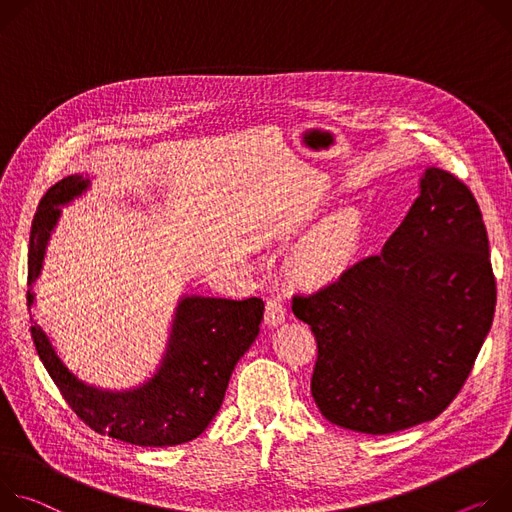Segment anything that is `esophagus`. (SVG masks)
<instances>
[{
    "label": "esophagus",
    "instance_id": "34e87169",
    "mask_svg": "<svg viewBox=\"0 0 512 512\" xmlns=\"http://www.w3.org/2000/svg\"><path fill=\"white\" fill-rule=\"evenodd\" d=\"M285 319H287V307L282 305L280 299H270V301L266 303L264 323H266L268 327H278V325L285 323Z\"/></svg>",
    "mask_w": 512,
    "mask_h": 512
}]
</instances>
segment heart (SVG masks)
<instances>
[{"label":"heart","mask_w":512,"mask_h":512,"mask_svg":"<svg viewBox=\"0 0 512 512\" xmlns=\"http://www.w3.org/2000/svg\"><path fill=\"white\" fill-rule=\"evenodd\" d=\"M368 236V221L356 207L327 217L303 242L291 270L297 282L321 289L342 278L360 258Z\"/></svg>","instance_id":"heart-1"}]
</instances>
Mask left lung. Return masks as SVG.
Returning <instances> with one entry per match:
<instances>
[{
    "label": "left lung",
    "mask_w": 512,
    "mask_h": 512,
    "mask_svg": "<svg viewBox=\"0 0 512 512\" xmlns=\"http://www.w3.org/2000/svg\"><path fill=\"white\" fill-rule=\"evenodd\" d=\"M494 307L480 207L460 179L429 166L378 256L293 299V313L317 339V409L368 435L433 421L472 372Z\"/></svg>",
    "instance_id": "obj_1"
}]
</instances>
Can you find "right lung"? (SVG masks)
<instances>
[{
    "label": "right lung",
    "mask_w": 512,
    "mask_h": 512,
    "mask_svg": "<svg viewBox=\"0 0 512 512\" xmlns=\"http://www.w3.org/2000/svg\"><path fill=\"white\" fill-rule=\"evenodd\" d=\"M89 175H71L42 197L28 248V309L32 285L44 264L46 246L61 207L85 195ZM264 303L183 295L175 307L166 350L156 372L128 390H109L81 380L52 346L48 333L30 315L36 352L71 409L97 433L132 445L164 447L199 437L217 415L238 360L260 331Z\"/></svg>",
    "instance_id": "obj_1"
}]
</instances>
